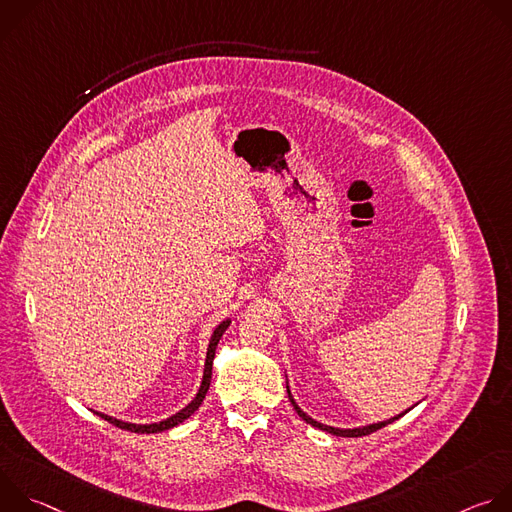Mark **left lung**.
I'll return each mask as SVG.
<instances>
[{
    "label": "left lung",
    "mask_w": 512,
    "mask_h": 512,
    "mask_svg": "<svg viewBox=\"0 0 512 512\" xmlns=\"http://www.w3.org/2000/svg\"><path fill=\"white\" fill-rule=\"evenodd\" d=\"M287 395H289V401H291V405H294V409L298 411V415L306 421V423H310V425H314V427H318V429H324V431H328V433H334V435H342V437H360V435H369V433H373V431H377V429H381V427H385V425H389V423H393L395 419H399L401 415H397V417H393V419H387V421H381V423H373V425H364V427H354V429H338V427H330V425H324V423H320V421H314L312 417H308L298 405H296V401H294V397H291V393H289V389H287ZM409 411V409H407ZM405 411V413H407Z\"/></svg>",
    "instance_id": "obj_1"
}]
</instances>
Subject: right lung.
<instances>
[{
    "label": "right lung",
    "instance_id": "obj_1",
    "mask_svg": "<svg viewBox=\"0 0 512 512\" xmlns=\"http://www.w3.org/2000/svg\"><path fill=\"white\" fill-rule=\"evenodd\" d=\"M229 320L227 322H223L221 326H218L216 330H214V334H212V338H210V344H208V352H206V364H204V377H202V385H200V389H198V395L182 409V411H178L176 415H172V417H168V419H164V421H160V423H150V425H135V423H125V421H119V419H113V417H109V415H105V413H97L99 417H103L105 421H109V423H113L115 427H121V429H127V431H133V433H158V431H166V429H170V427H176L178 423H182L184 419H188L198 407H200V403L204 401V397H206V391H208V387H210V377H212V360H214V350H216V344H218V340H221V336L225 334V330L229 328Z\"/></svg>",
    "mask_w": 512,
    "mask_h": 512
}]
</instances>
